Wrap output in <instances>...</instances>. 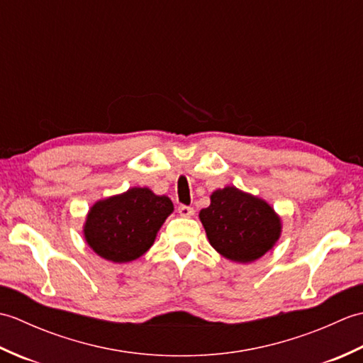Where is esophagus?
<instances>
[{"mask_svg": "<svg viewBox=\"0 0 363 363\" xmlns=\"http://www.w3.org/2000/svg\"><path fill=\"white\" fill-rule=\"evenodd\" d=\"M177 212H179L181 217H186V218H190L195 215L194 207H189V206H179L177 207Z\"/></svg>", "mask_w": 363, "mask_h": 363, "instance_id": "34e87169", "label": "esophagus"}]
</instances>
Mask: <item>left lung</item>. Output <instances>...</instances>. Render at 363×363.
I'll return each instance as SVG.
<instances>
[{
  "instance_id": "8db88e82",
  "label": "left lung",
  "mask_w": 363,
  "mask_h": 363,
  "mask_svg": "<svg viewBox=\"0 0 363 363\" xmlns=\"http://www.w3.org/2000/svg\"><path fill=\"white\" fill-rule=\"evenodd\" d=\"M199 220L212 248L237 264L265 256L282 233L281 217L265 199L234 186L212 191Z\"/></svg>"
}]
</instances>
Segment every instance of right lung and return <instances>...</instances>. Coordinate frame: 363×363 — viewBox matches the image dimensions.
I'll use <instances>...</instances> for the list:
<instances>
[{
    "mask_svg": "<svg viewBox=\"0 0 363 363\" xmlns=\"http://www.w3.org/2000/svg\"><path fill=\"white\" fill-rule=\"evenodd\" d=\"M172 199L148 187H130L90 207L82 234L90 250L113 264L133 262L148 251L173 213Z\"/></svg>",
    "mask_w": 363,
    "mask_h": 363,
    "instance_id": "obj_1",
    "label": "right lung"
}]
</instances>
